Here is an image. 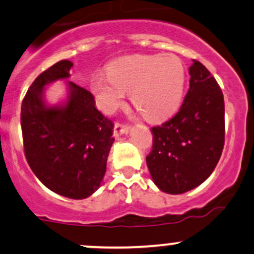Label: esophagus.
<instances>
[{"mask_svg":"<svg viewBox=\"0 0 254 254\" xmlns=\"http://www.w3.org/2000/svg\"><path fill=\"white\" fill-rule=\"evenodd\" d=\"M130 130L129 125L125 124H121V123H116L114 124V129H113V135L116 137H119L121 135H124V133H127Z\"/></svg>","mask_w":254,"mask_h":254,"instance_id":"34e87169","label":"esophagus"}]
</instances>
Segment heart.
<instances>
[{
  "mask_svg": "<svg viewBox=\"0 0 254 254\" xmlns=\"http://www.w3.org/2000/svg\"><path fill=\"white\" fill-rule=\"evenodd\" d=\"M186 73L177 57L137 55L113 61L108 77H94L91 90L106 113L121 106L124 93H131L136 110L147 121H163L181 104Z\"/></svg>",
  "mask_w": 254,
  "mask_h": 254,
  "instance_id": "heart-1",
  "label": "heart"
}]
</instances>
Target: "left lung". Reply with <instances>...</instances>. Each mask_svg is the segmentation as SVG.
<instances>
[{"label":"left lung","mask_w":254,"mask_h":254,"mask_svg":"<svg viewBox=\"0 0 254 254\" xmlns=\"http://www.w3.org/2000/svg\"><path fill=\"white\" fill-rule=\"evenodd\" d=\"M189 90L180 111L152 127L146 161L153 182L168 194H182L212 174L224 146V99L216 79L199 61L189 67Z\"/></svg>","instance_id":"1"}]
</instances>
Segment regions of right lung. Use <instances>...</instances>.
Listing matches in <instances>:
<instances>
[{
  "mask_svg": "<svg viewBox=\"0 0 254 254\" xmlns=\"http://www.w3.org/2000/svg\"><path fill=\"white\" fill-rule=\"evenodd\" d=\"M73 64L61 60L35 79L21 104V131L27 164L54 193L85 199L95 193L106 172L114 124L96 110L93 94L67 83V99L49 106L46 86L68 79Z\"/></svg>",
  "mask_w": 254,
  "mask_h": 254,
  "instance_id": "add662e5",
  "label": "right lung"
}]
</instances>
